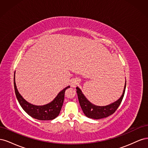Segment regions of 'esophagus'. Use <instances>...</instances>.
Wrapping results in <instances>:
<instances>
[{"mask_svg":"<svg viewBox=\"0 0 148 148\" xmlns=\"http://www.w3.org/2000/svg\"><path fill=\"white\" fill-rule=\"evenodd\" d=\"M78 81L77 79H72L71 81V82H70V86H71V87H75L76 86H77V85L78 84Z\"/></svg>","mask_w":148,"mask_h":148,"instance_id":"1","label":"esophagus"}]
</instances>
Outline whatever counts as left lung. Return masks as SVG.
<instances>
[{"instance_id":"obj_1","label":"left lung","mask_w":148,"mask_h":148,"mask_svg":"<svg viewBox=\"0 0 148 148\" xmlns=\"http://www.w3.org/2000/svg\"><path fill=\"white\" fill-rule=\"evenodd\" d=\"M125 88H126V82H125L122 96L117 101L106 106H97L92 104L86 99L81 89L78 87H77V92L80 106H81L84 115L88 118L97 120L109 117V115L113 114L115 112L122 102L124 96Z\"/></svg>"}]
</instances>
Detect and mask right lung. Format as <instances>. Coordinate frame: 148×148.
<instances>
[{
    "label": "right lung",
    "mask_w": 148,
    "mask_h": 148,
    "mask_svg": "<svg viewBox=\"0 0 148 148\" xmlns=\"http://www.w3.org/2000/svg\"><path fill=\"white\" fill-rule=\"evenodd\" d=\"M14 88L18 101L20 103L22 109L29 115L34 119L39 120H51L56 119L60 114L64 101L65 92L66 89L70 88V86H68L64 88L63 90H62L52 102L44 106H35L31 104L21 96L16 88L15 75Z\"/></svg>",
    "instance_id": "1"
}]
</instances>
